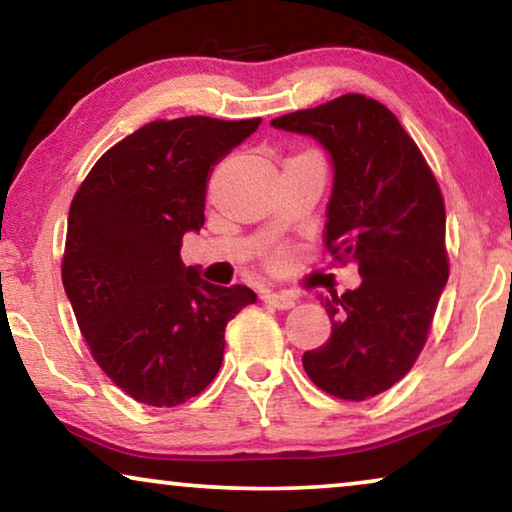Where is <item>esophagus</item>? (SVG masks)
I'll return each mask as SVG.
<instances>
[{
	"label": "esophagus",
	"instance_id": "esophagus-1",
	"mask_svg": "<svg viewBox=\"0 0 512 512\" xmlns=\"http://www.w3.org/2000/svg\"><path fill=\"white\" fill-rule=\"evenodd\" d=\"M263 303H268L272 307H277V310H291L293 305H296V300L291 296H286V293H275V291H263Z\"/></svg>",
	"mask_w": 512,
	"mask_h": 512
}]
</instances>
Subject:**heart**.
<instances>
[{
    "instance_id": "heart-1",
    "label": "heart",
    "mask_w": 512,
    "mask_h": 512,
    "mask_svg": "<svg viewBox=\"0 0 512 512\" xmlns=\"http://www.w3.org/2000/svg\"><path fill=\"white\" fill-rule=\"evenodd\" d=\"M284 251H277V254H275V263H284Z\"/></svg>"
}]
</instances>
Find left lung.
I'll use <instances>...</instances> for the list:
<instances>
[{
	"mask_svg": "<svg viewBox=\"0 0 512 512\" xmlns=\"http://www.w3.org/2000/svg\"><path fill=\"white\" fill-rule=\"evenodd\" d=\"M310 135L333 163L324 242L356 263L359 289L321 298L331 338L303 354L326 394L366 401L394 387L424 349L450 265L445 202L422 151L377 100L349 93L270 121Z\"/></svg>",
	"mask_w": 512,
	"mask_h": 512,
	"instance_id": "8db88e82",
	"label": "left lung"
}]
</instances>
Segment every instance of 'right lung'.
I'll use <instances>...</instances> for the list:
<instances>
[{
	"label": "right lung",
	"instance_id": "1",
	"mask_svg": "<svg viewBox=\"0 0 512 512\" xmlns=\"http://www.w3.org/2000/svg\"><path fill=\"white\" fill-rule=\"evenodd\" d=\"M261 118L146 123L93 165L67 219L62 284L90 354L139 403L174 408L219 373L228 321L256 303L247 286L209 284L181 261L205 226L214 165Z\"/></svg>",
	"mask_w": 512,
	"mask_h": 512
}]
</instances>
